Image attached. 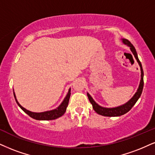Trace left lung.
Wrapping results in <instances>:
<instances>
[{"mask_svg": "<svg viewBox=\"0 0 155 155\" xmlns=\"http://www.w3.org/2000/svg\"><path fill=\"white\" fill-rule=\"evenodd\" d=\"M122 41H123L124 44L127 45L130 47L131 51H132L134 56L135 57L137 62L139 63V66H140V70H141V81L140 83H139V87L137 89V93H135L134 95L131 98L130 100L128 101L127 103H126L125 104L121 105V106H119L118 107H115V108H104V107H102L99 106L98 104H97L95 102V101L93 100L92 97L88 93H87V97H88V99L90 102L91 103L93 106V108L97 114H100L101 116H110V117H112V116H120L121 115H124V114H127V112H129V110L131 109V108L134 106V104H136L137 101H138L139 97L141 96L142 93L143 87H144V72H143V69L142 64H141V62L139 61L138 56H137V53L136 49H135L134 47L132 45L130 41L129 40L126 39H122Z\"/></svg>", "mask_w": 155, "mask_h": 155, "instance_id": "obj_1", "label": "left lung"}]
</instances>
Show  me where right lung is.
Listing matches in <instances>:
<instances>
[{
	"label": "right lung",
	"instance_id": "1",
	"mask_svg": "<svg viewBox=\"0 0 155 155\" xmlns=\"http://www.w3.org/2000/svg\"><path fill=\"white\" fill-rule=\"evenodd\" d=\"M70 91H71V90L70 88L68 91V94H67L66 97L64 99V101H62V104L57 107L56 109L48 110V111L41 112V113H34V112L30 111V110H26V108H24V107L21 106V105L19 104V103L17 101L16 95H15L14 92H13V95H14L15 100H16L17 104L18 105V106L20 107V108H21V109L24 110L26 114H28L30 117L33 118L34 119H37V120H54V119H56L57 118L60 117V116H62L63 114L65 113L67 107L68 106L69 100H70V94H71Z\"/></svg>",
	"mask_w": 155,
	"mask_h": 155
}]
</instances>
